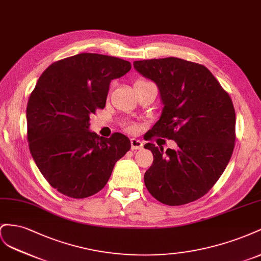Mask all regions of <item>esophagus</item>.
Returning a JSON list of instances; mask_svg holds the SVG:
<instances>
[{
    "label": "esophagus",
    "instance_id": "esophagus-1",
    "mask_svg": "<svg viewBox=\"0 0 261 261\" xmlns=\"http://www.w3.org/2000/svg\"><path fill=\"white\" fill-rule=\"evenodd\" d=\"M143 147V142L139 139H131V148L132 150H141Z\"/></svg>",
    "mask_w": 261,
    "mask_h": 261
}]
</instances>
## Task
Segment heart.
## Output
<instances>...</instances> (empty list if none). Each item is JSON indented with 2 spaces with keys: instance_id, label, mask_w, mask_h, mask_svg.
<instances>
[{
  "instance_id": "heart-1",
  "label": "heart",
  "mask_w": 261,
  "mask_h": 261,
  "mask_svg": "<svg viewBox=\"0 0 261 261\" xmlns=\"http://www.w3.org/2000/svg\"><path fill=\"white\" fill-rule=\"evenodd\" d=\"M140 82H142V81H140ZM128 130L131 131V132H133V131L136 130V126H135V125H130V126H128Z\"/></svg>"
}]
</instances>
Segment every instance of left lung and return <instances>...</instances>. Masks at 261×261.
I'll return each instance as SVG.
<instances>
[{"instance_id":"obj_1","label":"left lung","mask_w":261,"mask_h":261,"mask_svg":"<svg viewBox=\"0 0 261 261\" xmlns=\"http://www.w3.org/2000/svg\"><path fill=\"white\" fill-rule=\"evenodd\" d=\"M158 85L162 115L150 130L174 140L177 150L146 143L153 164L144 174L148 192L167 205L203 197L224 172L235 145V109L229 95L204 65L179 58L133 62Z\"/></svg>"}]
</instances>
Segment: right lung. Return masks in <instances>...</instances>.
Here are the masks:
<instances>
[{
  "label": "right lung",
  "mask_w": 261,
  "mask_h": 261,
  "mask_svg": "<svg viewBox=\"0 0 261 261\" xmlns=\"http://www.w3.org/2000/svg\"><path fill=\"white\" fill-rule=\"evenodd\" d=\"M130 69L122 59L80 54L52 63L37 82L26 110L29 150L62 195L83 199L97 193L130 150L122 133L105 139L89 130V116L105 107L111 80Z\"/></svg>",
  "instance_id": "right-lung-1"
}]
</instances>
